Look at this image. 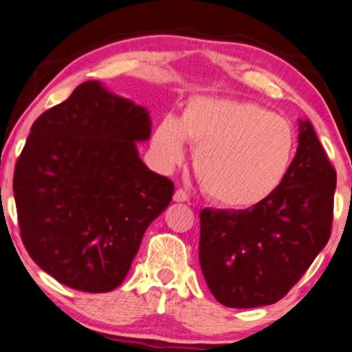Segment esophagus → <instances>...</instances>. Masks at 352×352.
Here are the masks:
<instances>
[{
    "instance_id": "34e87169",
    "label": "esophagus",
    "mask_w": 352,
    "mask_h": 352,
    "mask_svg": "<svg viewBox=\"0 0 352 352\" xmlns=\"http://www.w3.org/2000/svg\"><path fill=\"white\" fill-rule=\"evenodd\" d=\"M173 200L175 201H188V195L187 192L184 190V188H177V190L175 192V195H173Z\"/></svg>"
}]
</instances>
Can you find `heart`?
<instances>
[{"mask_svg":"<svg viewBox=\"0 0 352 352\" xmlns=\"http://www.w3.org/2000/svg\"><path fill=\"white\" fill-rule=\"evenodd\" d=\"M195 146L193 168L205 195L228 210H249L268 200L289 175L297 136L286 119L252 101L198 96L182 119L165 116L154 147L168 164Z\"/></svg>","mask_w":352,"mask_h":352,"instance_id":"1","label":"heart"}]
</instances>
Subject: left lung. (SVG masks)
Here are the masks:
<instances>
[{
  "instance_id": "obj_1",
  "label": "left lung",
  "mask_w": 352,
  "mask_h": 352,
  "mask_svg": "<svg viewBox=\"0 0 352 352\" xmlns=\"http://www.w3.org/2000/svg\"><path fill=\"white\" fill-rule=\"evenodd\" d=\"M337 171L313 125L302 122L283 186L249 210L200 212V265L219 303H276L307 273L332 233Z\"/></svg>"
}]
</instances>
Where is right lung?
Segmentation results:
<instances>
[{
	"label": "right lung",
	"instance_id": "obj_1",
	"mask_svg": "<svg viewBox=\"0 0 352 352\" xmlns=\"http://www.w3.org/2000/svg\"><path fill=\"white\" fill-rule=\"evenodd\" d=\"M149 113L87 80L41 114L14 170L20 238L39 268L82 292H109L129 273L175 184L151 171L135 141Z\"/></svg>",
	"mask_w": 352,
	"mask_h": 352
}]
</instances>
